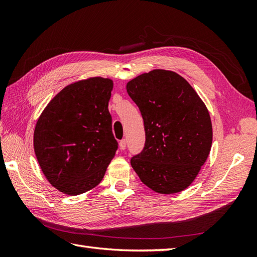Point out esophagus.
Returning a JSON list of instances; mask_svg holds the SVG:
<instances>
[{
  "instance_id": "esophagus-1",
  "label": "esophagus",
  "mask_w": 257,
  "mask_h": 257,
  "mask_svg": "<svg viewBox=\"0 0 257 257\" xmlns=\"http://www.w3.org/2000/svg\"><path fill=\"white\" fill-rule=\"evenodd\" d=\"M119 147H120V149H121V150H124L125 148H127V141H125V139L120 140Z\"/></svg>"
}]
</instances>
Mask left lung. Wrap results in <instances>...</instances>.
Wrapping results in <instances>:
<instances>
[{"label":"left lung","instance_id":"8db88e82","mask_svg":"<svg viewBox=\"0 0 257 257\" xmlns=\"http://www.w3.org/2000/svg\"><path fill=\"white\" fill-rule=\"evenodd\" d=\"M144 119V150L130 163L141 182L162 194L181 192L193 182L212 146L210 113L179 74L155 69L127 84Z\"/></svg>","mask_w":257,"mask_h":257}]
</instances>
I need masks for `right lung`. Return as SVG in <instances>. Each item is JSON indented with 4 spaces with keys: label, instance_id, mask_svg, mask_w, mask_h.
Returning <instances> with one entry per match:
<instances>
[{
    "label": "right lung",
    "instance_id": "add662e5",
    "mask_svg": "<svg viewBox=\"0 0 257 257\" xmlns=\"http://www.w3.org/2000/svg\"><path fill=\"white\" fill-rule=\"evenodd\" d=\"M112 80L92 77L62 89L34 130V150L53 187L77 195L99 184L118 149L108 102Z\"/></svg>",
    "mask_w": 257,
    "mask_h": 257
}]
</instances>
